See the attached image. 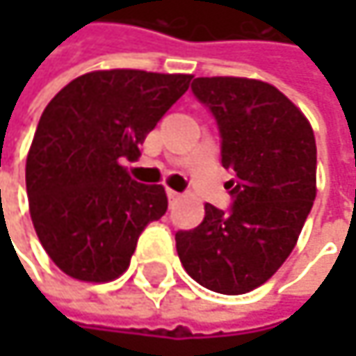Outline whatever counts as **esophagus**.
Segmentation results:
<instances>
[{
    "instance_id": "1",
    "label": "esophagus",
    "mask_w": 356,
    "mask_h": 356,
    "mask_svg": "<svg viewBox=\"0 0 356 356\" xmlns=\"http://www.w3.org/2000/svg\"><path fill=\"white\" fill-rule=\"evenodd\" d=\"M167 197H169V202L173 204V202H177L179 197H181V193H177V191H173V189H167Z\"/></svg>"
}]
</instances>
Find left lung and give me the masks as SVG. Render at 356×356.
Returning <instances> with one entry per match:
<instances>
[{
    "mask_svg": "<svg viewBox=\"0 0 356 356\" xmlns=\"http://www.w3.org/2000/svg\"><path fill=\"white\" fill-rule=\"evenodd\" d=\"M193 97L212 113L233 204H206L204 220L177 231L185 272L222 295L264 284L289 257L316 200V138L278 88L248 78H195Z\"/></svg>",
    "mask_w": 356,
    "mask_h": 356,
    "instance_id": "obj_1",
    "label": "left lung"
}]
</instances>
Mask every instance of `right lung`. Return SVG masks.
<instances>
[{
    "label": "right lung",
    "mask_w": 356,
    "mask_h": 356,
    "mask_svg": "<svg viewBox=\"0 0 356 356\" xmlns=\"http://www.w3.org/2000/svg\"><path fill=\"white\" fill-rule=\"evenodd\" d=\"M191 76L90 72L40 115L26 159V193L40 245L72 278L121 276L146 225L167 212L163 185L127 175L123 161L189 88Z\"/></svg>",
    "instance_id": "1"
}]
</instances>
